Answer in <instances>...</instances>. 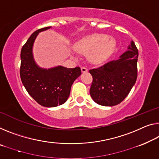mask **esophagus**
<instances>
[{
    "mask_svg": "<svg viewBox=\"0 0 159 159\" xmlns=\"http://www.w3.org/2000/svg\"><path fill=\"white\" fill-rule=\"evenodd\" d=\"M81 70H82V72H87V71H88V69L87 67H82V68H81Z\"/></svg>",
    "mask_w": 159,
    "mask_h": 159,
    "instance_id": "1",
    "label": "esophagus"
}]
</instances>
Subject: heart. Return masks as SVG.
Returning a JSON list of instances; mask_svg holds the SVG:
<instances>
[{
	"label": "heart",
	"instance_id": "heart-1",
	"mask_svg": "<svg viewBox=\"0 0 159 159\" xmlns=\"http://www.w3.org/2000/svg\"><path fill=\"white\" fill-rule=\"evenodd\" d=\"M116 42L113 38L105 34H93L80 40L75 45L77 52L89 55V60L94 64L103 63L113 54Z\"/></svg>",
	"mask_w": 159,
	"mask_h": 159
}]
</instances>
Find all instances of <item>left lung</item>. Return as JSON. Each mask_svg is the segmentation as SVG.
I'll return each mask as SVG.
<instances>
[{"label": "left lung", "instance_id": "8db88e82", "mask_svg": "<svg viewBox=\"0 0 159 159\" xmlns=\"http://www.w3.org/2000/svg\"><path fill=\"white\" fill-rule=\"evenodd\" d=\"M119 59L89 70L93 80L90 95L97 104L112 107L123 101L137 79L138 49L133 41Z\"/></svg>", "mask_w": 159, "mask_h": 159}]
</instances>
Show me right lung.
<instances>
[{"label": "right lung", "mask_w": 159, "mask_h": 159, "mask_svg": "<svg viewBox=\"0 0 159 159\" xmlns=\"http://www.w3.org/2000/svg\"><path fill=\"white\" fill-rule=\"evenodd\" d=\"M46 27L32 34L20 52V75L28 94L39 104L55 107L64 104L70 94L73 82L81 75L80 67L67 68L62 66L43 69L36 64L33 55V43L40 32L50 29Z\"/></svg>", "instance_id": "right-lung-1"}]
</instances>
